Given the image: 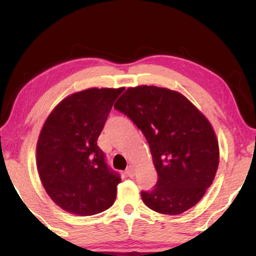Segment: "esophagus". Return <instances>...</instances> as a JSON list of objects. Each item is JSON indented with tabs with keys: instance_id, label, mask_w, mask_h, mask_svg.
Listing matches in <instances>:
<instances>
[{
	"instance_id": "34e87169",
	"label": "esophagus",
	"mask_w": 256,
	"mask_h": 256,
	"mask_svg": "<svg viewBox=\"0 0 256 256\" xmlns=\"http://www.w3.org/2000/svg\"><path fill=\"white\" fill-rule=\"evenodd\" d=\"M126 174H128L130 178L134 177V166H132V165H128V168H126Z\"/></svg>"
}]
</instances>
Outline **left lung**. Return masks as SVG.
<instances>
[{"mask_svg": "<svg viewBox=\"0 0 256 256\" xmlns=\"http://www.w3.org/2000/svg\"><path fill=\"white\" fill-rule=\"evenodd\" d=\"M142 130L158 183L142 192L146 207L177 216L190 210L212 185L219 143L212 124L183 94L167 88H128L114 104Z\"/></svg>", "mask_w": 256, "mask_h": 256, "instance_id": "left-lung-1", "label": "left lung"}]
</instances>
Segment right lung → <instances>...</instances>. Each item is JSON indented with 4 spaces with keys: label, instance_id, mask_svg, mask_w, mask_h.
<instances>
[{
    "label": "right lung",
    "instance_id": "add662e5",
    "mask_svg": "<svg viewBox=\"0 0 256 256\" xmlns=\"http://www.w3.org/2000/svg\"><path fill=\"white\" fill-rule=\"evenodd\" d=\"M124 88H90L64 98L46 119L36 164L44 189L66 212L88 216L108 210L122 179L98 146L108 114Z\"/></svg>",
    "mask_w": 256,
    "mask_h": 256
}]
</instances>
